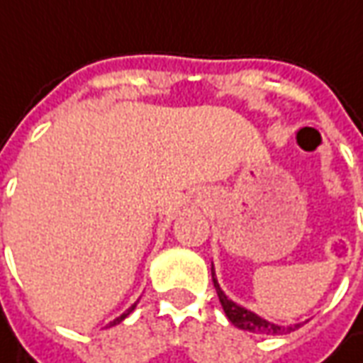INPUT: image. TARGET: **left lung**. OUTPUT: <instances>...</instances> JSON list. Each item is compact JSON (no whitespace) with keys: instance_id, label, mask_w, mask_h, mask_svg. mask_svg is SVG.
Returning a JSON list of instances; mask_svg holds the SVG:
<instances>
[{"instance_id":"left-lung-1","label":"left lung","mask_w":363,"mask_h":363,"mask_svg":"<svg viewBox=\"0 0 363 363\" xmlns=\"http://www.w3.org/2000/svg\"><path fill=\"white\" fill-rule=\"evenodd\" d=\"M212 280L213 286H216V291H218V297H220V303L223 307V311L228 315V319L235 325L237 328L241 330H249V333H257V335H284V333H289V330H296L299 325H294V327H280V325H274L270 320L262 319L257 313L245 309L241 305H237L235 301H231L223 289L220 288V284L216 280V274H213L212 268Z\"/></svg>"}]
</instances>
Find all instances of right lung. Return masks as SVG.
<instances>
[{
	"instance_id": "obj_1",
	"label": "right lung",
	"mask_w": 363,
	"mask_h": 363,
	"mask_svg": "<svg viewBox=\"0 0 363 363\" xmlns=\"http://www.w3.org/2000/svg\"><path fill=\"white\" fill-rule=\"evenodd\" d=\"M134 307H135V303L132 305V307H130V309H128L126 313H122V315H120V317H116V319L112 320V323H111V325H108V327H114V325H118V323H122V320L126 319V317H128V315H130V313L134 311Z\"/></svg>"
}]
</instances>
